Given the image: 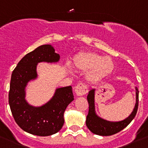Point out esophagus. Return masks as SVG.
<instances>
[{
  "instance_id": "obj_1",
  "label": "esophagus",
  "mask_w": 148,
  "mask_h": 148,
  "mask_svg": "<svg viewBox=\"0 0 148 148\" xmlns=\"http://www.w3.org/2000/svg\"><path fill=\"white\" fill-rule=\"evenodd\" d=\"M88 91L87 86L84 84H78L75 87V92L77 96H84Z\"/></svg>"
}]
</instances>
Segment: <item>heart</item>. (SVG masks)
I'll return each mask as SVG.
<instances>
[{
    "label": "heart",
    "instance_id": "obj_1",
    "mask_svg": "<svg viewBox=\"0 0 148 148\" xmlns=\"http://www.w3.org/2000/svg\"><path fill=\"white\" fill-rule=\"evenodd\" d=\"M73 65L77 70L86 71V78L91 82L98 81L110 75L114 69V62L110 57H105L95 52H80L73 57ZM67 69L71 70L70 64Z\"/></svg>",
    "mask_w": 148,
    "mask_h": 148
}]
</instances>
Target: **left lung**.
I'll use <instances>...</instances> for the list:
<instances>
[{
	"mask_svg": "<svg viewBox=\"0 0 148 148\" xmlns=\"http://www.w3.org/2000/svg\"><path fill=\"white\" fill-rule=\"evenodd\" d=\"M136 102L132 113L125 119L119 121H110L102 119L97 115L95 108V93L96 88H91L87 95V100L89 105L88 113L86 116V124L92 133L99 136H110L115 134L126 128L134 119L139 103V91L135 86Z\"/></svg>",
	"mask_w": 148,
	"mask_h": 148,
	"instance_id": "8db88e82",
	"label": "left lung"
}]
</instances>
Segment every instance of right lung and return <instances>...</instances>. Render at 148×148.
<instances>
[{
	"label": "right lung",
	"instance_id": "1",
	"mask_svg": "<svg viewBox=\"0 0 148 148\" xmlns=\"http://www.w3.org/2000/svg\"><path fill=\"white\" fill-rule=\"evenodd\" d=\"M60 56L51 45L38 46L27 54L12 74L8 103L15 121L27 133L46 136L57 133L64 124V112L74 100L71 86L57 88L52 97L40 106H33L26 99V87L38 78V63H57Z\"/></svg>",
	"mask_w": 148,
	"mask_h": 148
}]
</instances>
